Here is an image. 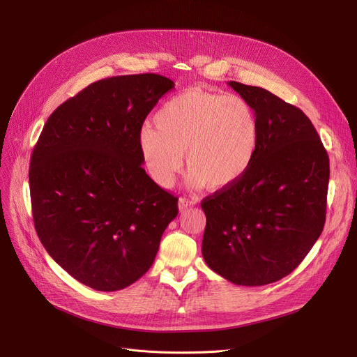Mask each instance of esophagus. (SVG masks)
I'll use <instances>...</instances> for the list:
<instances>
[{"mask_svg": "<svg viewBox=\"0 0 357 357\" xmlns=\"http://www.w3.org/2000/svg\"><path fill=\"white\" fill-rule=\"evenodd\" d=\"M195 204H197V201H194V199H188V198H179V202H178V205H179V210H181V211L186 210L188 207H191V205H195Z\"/></svg>", "mask_w": 357, "mask_h": 357, "instance_id": "1", "label": "esophagus"}]
</instances>
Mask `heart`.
I'll return each instance as SVG.
<instances>
[{"mask_svg":"<svg viewBox=\"0 0 357 357\" xmlns=\"http://www.w3.org/2000/svg\"><path fill=\"white\" fill-rule=\"evenodd\" d=\"M143 126L137 144L149 176L162 188L190 165L191 188L227 190L250 169L260 142V123L245 98L191 86L169 98Z\"/></svg>","mask_w":357,"mask_h":357,"instance_id":"1","label":"heart"}]
</instances>
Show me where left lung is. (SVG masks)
<instances>
[{
	"instance_id": "1",
	"label": "left lung",
	"mask_w": 357,
	"mask_h": 357,
	"mask_svg": "<svg viewBox=\"0 0 357 357\" xmlns=\"http://www.w3.org/2000/svg\"><path fill=\"white\" fill-rule=\"evenodd\" d=\"M260 123L256 158L238 182L202 199V256L236 285H268L308 255L326 222L330 160L304 112L272 92L230 81Z\"/></svg>"
}]
</instances>
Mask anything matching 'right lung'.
Wrapping results in <instances>:
<instances>
[{
    "label": "right lung",
    "instance_id": "add662e5",
    "mask_svg": "<svg viewBox=\"0 0 357 357\" xmlns=\"http://www.w3.org/2000/svg\"><path fill=\"white\" fill-rule=\"evenodd\" d=\"M174 81L123 75L88 85L47 119L30 159L34 229L81 284L112 292L135 284L178 215V198L143 169L144 119Z\"/></svg>",
    "mask_w": 357,
    "mask_h": 357
}]
</instances>
